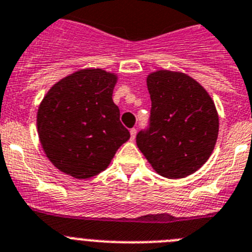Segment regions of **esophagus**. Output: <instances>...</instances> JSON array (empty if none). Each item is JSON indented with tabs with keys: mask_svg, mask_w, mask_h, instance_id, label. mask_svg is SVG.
Returning <instances> with one entry per match:
<instances>
[{
	"mask_svg": "<svg viewBox=\"0 0 252 252\" xmlns=\"http://www.w3.org/2000/svg\"><path fill=\"white\" fill-rule=\"evenodd\" d=\"M135 134H137V129H135V128L130 129V141H134Z\"/></svg>",
	"mask_w": 252,
	"mask_h": 252,
	"instance_id": "34e87169",
	"label": "esophagus"
}]
</instances>
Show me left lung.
Instances as JSON below:
<instances>
[{
  "instance_id": "left-lung-1",
  "label": "left lung",
  "mask_w": 252,
  "mask_h": 252,
  "mask_svg": "<svg viewBox=\"0 0 252 252\" xmlns=\"http://www.w3.org/2000/svg\"><path fill=\"white\" fill-rule=\"evenodd\" d=\"M150 128L137 134V146L163 178L181 179L202 167L217 142L220 119L202 85L181 72L159 69L147 77Z\"/></svg>"
}]
</instances>
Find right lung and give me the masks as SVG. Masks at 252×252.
<instances>
[{
    "mask_svg": "<svg viewBox=\"0 0 252 252\" xmlns=\"http://www.w3.org/2000/svg\"><path fill=\"white\" fill-rule=\"evenodd\" d=\"M118 76L85 68L58 81L41 100L36 126L41 147L60 171L90 179L110 165L129 139L113 101Z\"/></svg>",
    "mask_w": 252,
    "mask_h": 252,
    "instance_id": "1",
    "label": "right lung"
}]
</instances>
